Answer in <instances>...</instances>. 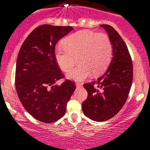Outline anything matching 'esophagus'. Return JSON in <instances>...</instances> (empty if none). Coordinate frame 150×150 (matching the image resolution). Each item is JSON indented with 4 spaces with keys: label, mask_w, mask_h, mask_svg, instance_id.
<instances>
[{
    "label": "esophagus",
    "mask_w": 150,
    "mask_h": 150,
    "mask_svg": "<svg viewBox=\"0 0 150 150\" xmlns=\"http://www.w3.org/2000/svg\"><path fill=\"white\" fill-rule=\"evenodd\" d=\"M83 85H82V83H76V87H81Z\"/></svg>",
    "instance_id": "1"
}]
</instances>
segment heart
Returning <instances> with one entry per match:
<instances>
[{"instance_id":"heart-1","label":"heart","mask_w":150,"mask_h":150,"mask_svg":"<svg viewBox=\"0 0 150 150\" xmlns=\"http://www.w3.org/2000/svg\"><path fill=\"white\" fill-rule=\"evenodd\" d=\"M64 44L55 49V61L62 71L68 72L78 60L79 65L67 74L75 81L84 80L91 73L97 75L103 72L112 58V43L104 33L79 30L68 36Z\"/></svg>"}]
</instances>
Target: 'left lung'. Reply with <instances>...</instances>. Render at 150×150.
Masks as SVG:
<instances>
[{"label":"left lung","instance_id":"obj_1","mask_svg":"<svg viewBox=\"0 0 150 150\" xmlns=\"http://www.w3.org/2000/svg\"><path fill=\"white\" fill-rule=\"evenodd\" d=\"M112 45V59L109 67L97 80L83 84L88 97L82 104L85 116L97 122L116 115L126 102L133 80V64L128 47L112 26L100 25Z\"/></svg>","mask_w":150,"mask_h":150}]
</instances>
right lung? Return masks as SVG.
Instances as JSON below:
<instances>
[{"label": "right lung", "mask_w": 150, "mask_h": 150, "mask_svg": "<svg viewBox=\"0 0 150 150\" xmlns=\"http://www.w3.org/2000/svg\"><path fill=\"white\" fill-rule=\"evenodd\" d=\"M73 30L71 26L43 25L36 28L18 52L15 85L21 103L29 114L45 123L59 120L65 114L67 103L76 89L65 79L55 58L57 42Z\"/></svg>", "instance_id": "add662e5"}]
</instances>
